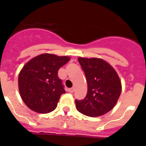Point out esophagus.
I'll return each instance as SVG.
<instances>
[{
	"label": "esophagus",
	"mask_w": 146,
	"mask_h": 146,
	"mask_svg": "<svg viewBox=\"0 0 146 146\" xmlns=\"http://www.w3.org/2000/svg\"><path fill=\"white\" fill-rule=\"evenodd\" d=\"M74 90H75V89H74V88H69V90H68V91H69V92H70V93H73L74 91Z\"/></svg>",
	"instance_id": "1"
}]
</instances>
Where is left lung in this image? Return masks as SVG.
Masks as SVG:
<instances>
[{"label":"left lung","mask_w":146,"mask_h":146,"mask_svg":"<svg viewBox=\"0 0 146 146\" xmlns=\"http://www.w3.org/2000/svg\"><path fill=\"white\" fill-rule=\"evenodd\" d=\"M88 83V92L82 100H75L77 110L91 117L101 116L110 111L121 93V82L117 72L108 62L100 58H78Z\"/></svg>","instance_id":"8db88e82"}]
</instances>
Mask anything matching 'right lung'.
Returning a JSON list of instances; mask_svg holds the SVG:
<instances>
[{"instance_id":"1","label":"right lung","mask_w":146,"mask_h":146,"mask_svg":"<svg viewBox=\"0 0 146 146\" xmlns=\"http://www.w3.org/2000/svg\"><path fill=\"white\" fill-rule=\"evenodd\" d=\"M70 60L68 56L44 53L33 58L19 74L18 85L23 101L33 111L48 113L57 107L65 94L58 72Z\"/></svg>"}]
</instances>
